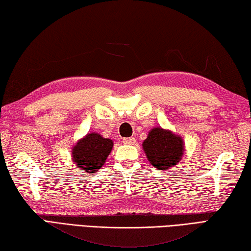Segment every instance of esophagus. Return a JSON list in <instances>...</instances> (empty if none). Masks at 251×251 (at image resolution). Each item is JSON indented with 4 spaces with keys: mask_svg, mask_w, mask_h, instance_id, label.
<instances>
[{
    "mask_svg": "<svg viewBox=\"0 0 251 251\" xmlns=\"http://www.w3.org/2000/svg\"><path fill=\"white\" fill-rule=\"evenodd\" d=\"M122 142L125 144H134L135 143V138L131 137V138H126L122 140Z\"/></svg>",
    "mask_w": 251,
    "mask_h": 251,
    "instance_id": "34e87169",
    "label": "esophagus"
}]
</instances>
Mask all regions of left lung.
<instances>
[{
	"label": "left lung",
	"instance_id": "1",
	"mask_svg": "<svg viewBox=\"0 0 251 251\" xmlns=\"http://www.w3.org/2000/svg\"><path fill=\"white\" fill-rule=\"evenodd\" d=\"M148 161L157 170H170L178 164L184 154V141L181 135L155 126L148 133L142 143Z\"/></svg>",
	"mask_w": 251,
	"mask_h": 251
}]
</instances>
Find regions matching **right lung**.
I'll use <instances>...</instances> for the list:
<instances>
[{
	"label": "right lung",
	"instance_id": "add662e5",
	"mask_svg": "<svg viewBox=\"0 0 251 251\" xmlns=\"http://www.w3.org/2000/svg\"><path fill=\"white\" fill-rule=\"evenodd\" d=\"M112 148L111 139L101 137L97 132H89L73 147V161L85 172L96 173L103 166Z\"/></svg>",
	"mask_w": 251,
	"mask_h": 251
}]
</instances>
